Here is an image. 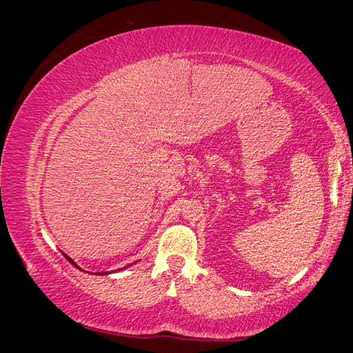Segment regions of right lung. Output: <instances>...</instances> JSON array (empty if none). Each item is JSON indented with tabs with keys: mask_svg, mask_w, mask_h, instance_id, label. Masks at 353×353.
<instances>
[{
	"mask_svg": "<svg viewBox=\"0 0 353 353\" xmlns=\"http://www.w3.org/2000/svg\"><path fill=\"white\" fill-rule=\"evenodd\" d=\"M65 256H66V254H65ZM66 259H68L70 263H73V261H72L70 258H68V256H66ZM73 265H74V263H73ZM74 266H77V265H74ZM77 268H78V266H77ZM103 274H105V272H99V275H103Z\"/></svg>",
	"mask_w": 353,
	"mask_h": 353,
	"instance_id": "add662e5",
	"label": "right lung"
}]
</instances>
